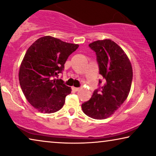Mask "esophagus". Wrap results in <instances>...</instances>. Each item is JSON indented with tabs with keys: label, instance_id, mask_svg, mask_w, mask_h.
Segmentation results:
<instances>
[{
	"label": "esophagus",
	"instance_id": "34e87169",
	"mask_svg": "<svg viewBox=\"0 0 156 156\" xmlns=\"http://www.w3.org/2000/svg\"><path fill=\"white\" fill-rule=\"evenodd\" d=\"M72 90L74 91V92H76L79 90V88H76V87H72Z\"/></svg>",
	"mask_w": 156,
	"mask_h": 156
}]
</instances>
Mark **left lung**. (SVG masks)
<instances>
[{
    "mask_svg": "<svg viewBox=\"0 0 156 156\" xmlns=\"http://www.w3.org/2000/svg\"><path fill=\"white\" fill-rule=\"evenodd\" d=\"M96 54L99 74V88L89 101L83 103V113L94 119H105L119 108L127 98L131 87V63L123 49L114 41L105 39L89 44Z\"/></svg>",
    "mask_w": 156,
    "mask_h": 156,
    "instance_id": "8db88e82",
    "label": "left lung"
}]
</instances>
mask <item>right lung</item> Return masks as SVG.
Segmentation results:
<instances>
[{
	"mask_svg": "<svg viewBox=\"0 0 156 156\" xmlns=\"http://www.w3.org/2000/svg\"><path fill=\"white\" fill-rule=\"evenodd\" d=\"M78 46L44 36L27 50L20 67L19 82L26 99L39 112L55 113L63 106L71 88L56 78L64 70L68 56Z\"/></svg>",
	"mask_w": 156,
	"mask_h": 156,
	"instance_id": "right-lung-1",
	"label": "right lung"
}]
</instances>
